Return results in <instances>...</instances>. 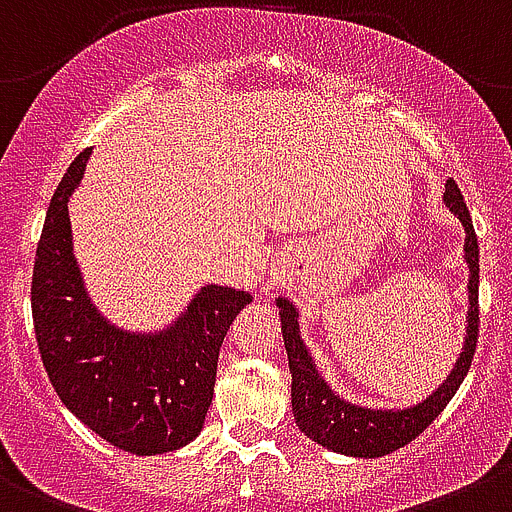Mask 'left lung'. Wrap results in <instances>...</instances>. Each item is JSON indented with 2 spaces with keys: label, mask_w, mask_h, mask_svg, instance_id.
I'll list each match as a JSON object with an SVG mask.
<instances>
[{
  "label": "left lung",
  "mask_w": 512,
  "mask_h": 512,
  "mask_svg": "<svg viewBox=\"0 0 512 512\" xmlns=\"http://www.w3.org/2000/svg\"><path fill=\"white\" fill-rule=\"evenodd\" d=\"M442 206L450 208L452 216L460 221L465 231V266H467V316H465V342H462L460 357L452 364V372L445 382L425 397L422 402L410 407H364L357 402H349L342 394L334 392L321 372L316 369L314 357L306 349L299 329V309L294 301L279 296L281 334H284V347L289 354L291 372V410L299 430L316 445L326 450L339 452L347 457H372L389 455V452L405 447L415 437H420L432 425L437 415L447 407L455 392L460 389L462 379L467 377L475 342H478V284H480V248L475 231H472V218L462 201L460 188L455 180H445V193H442Z\"/></svg>",
  "instance_id": "8db88e82"
}]
</instances>
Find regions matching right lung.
Listing matches in <instances>:
<instances>
[{"mask_svg": "<svg viewBox=\"0 0 512 512\" xmlns=\"http://www.w3.org/2000/svg\"><path fill=\"white\" fill-rule=\"evenodd\" d=\"M92 148L67 168L47 208L32 274V319L42 364L67 410L110 445L163 455L196 440L216 384L218 352L251 291L206 284L163 329L113 324L87 294L70 203Z\"/></svg>", "mask_w": 512, "mask_h": 512, "instance_id": "1", "label": "right lung"}]
</instances>
